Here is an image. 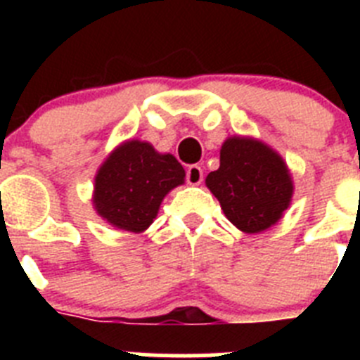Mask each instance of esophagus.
<instances>
[{
  "mask_svg": "<svg viewBox=\"0 0 360 360\" xmlns=\"http://www.w3.org/2000/svg\"><path fill=\"white\" fill-rule=\"evenodd\" d=\"M186 178L189 186H200L203 180L202 167H200V165H189V167H187Z\"/></svg>",
  "mask_w": 360,
  "mask_h": 360,
  "instance_id": "1",
  "label": "esophagus"
}]
</instances>
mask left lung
I'll list each match as a JSON object with an SVG mask.
<instances>
[{"mask_svg": "<svg viewBox=\"0 0 360 360\" xmlns=\"http://www.w3.org/2000/svg\"><path fill=\"white\" fill-rule=\"evenodd\" d=\"M205 186L229 221L245 234L274 227L294 196L287 162L254 136H229L219 149V167L207 174Z\"/></svg>", "mask_w": 360, "mask_h": 360, "instance_id": "left-lung-1", "label": "left lung"}]
</instances>
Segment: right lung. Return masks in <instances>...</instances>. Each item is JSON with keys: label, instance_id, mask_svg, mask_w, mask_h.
<instances>
[{"label": "right lung", "instance_id": "right-lung-1", "mask_svg": "<svg viewBox=\"0 0 360 360\" xmlns=\"http://www.w3.org/2000/svg\"><path fill=\"white\" fill-rule=\"evenodd\" d=\"M94 209L113 229L141 234L155 221L165 195L186 182L182 164L149 142L129 139L97 169Z\"/></svg>", "mask_w": 360, "mask_h": 360}]
</instances>
